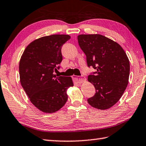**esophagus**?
<instances>
[{
	"label": "esophagus",
	"mask_w": 146,
	"mask_h": 146,
	"mask_svg": "<svg viewBox=\"0 0 146 146\" xmlns=\"http://www.w3.org/2000/svg\"><path fill=\"white\" fill-rule=\"evenodd\" d=\"M73 78L74 79V80L75 82H76L77 83H78V84H81L85 80V79L84 78H80V77H79L78 76H74L73 77Z\"/></svg>",
	"instance_id": "34e87169"
}]
</instances>
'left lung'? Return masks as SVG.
<instances>
[{"label":"left lung","mask_w":146,"mask_h":146,"mask_svg":"<svg viewBox=\"0 0 146 146\" xmlns=\"http://www.w3.org/2000/svg\"><path fill=\"white\" fill-rule=\"evenodd\" d=\"M78 44L86 55L87 66L96 71L88 76L96 94L88 98L90 106L104 110L115 105L127 87L130 62L118 43L99 34L80 35Z\"/></svg>","instance_id":"obj_1"}]
</instances>
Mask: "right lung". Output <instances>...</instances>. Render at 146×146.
Here are the masks:
<instances>
[{
  "instance_id": "obj_1",
  "label": "right lung",
  "mask_w": 146,
  "mask_h": 146,
  "mask_svg": "<svg viewBox=\"0 0 146 146\" xmlns=\"http://www.w3.org/2000/svg\"><path fill=\"white\" fill-rule=\"evenodd\" d=\"M69 39L68 35L41 37L28 45L20 59V82L31 103L42 112L61 109L68 100L67 89L73 86L71 77L54 74L62 61L61 47Z\"/></svg>"
}]
</instances>
